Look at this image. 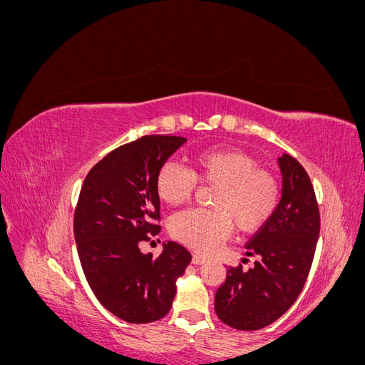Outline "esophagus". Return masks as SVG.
<instances>
[{"instance_id": "34e87169", "label": "esophagus", "mask_w": 365, "mask_h": 365, "mask_svg": "<svg viewBox=\"0 0 365 365\" xmlns=\"http://www.w3.org/2000/svg\"><path fill=\"white\" fill-rule=\"evenodd\" d=\"M205 262H207V259L202 257V256H200V254H193V256H192V263H193V264H202V263H205Z\"/></svg>"}]
</instances>
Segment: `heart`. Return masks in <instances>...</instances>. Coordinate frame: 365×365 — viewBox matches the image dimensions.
<instances>
[{"label": "heart", "mask_w": 365, "mask_h": 365, "mask_svg": "<svg viewBox=\"0 0 365 365\" xmlns=\"http://www.w3.org/2000/svg\"><path fill=\"white\" fill-rule=\"evenodd\" d=\"M192 170L175 161L160 165L155 189L160 200L180 205L192 197L197 181L216 185L213 208H190L175 215L170 233L197 252L215 251L236 225L240 233H256L272 217L280 200V185L272 172L257 168L251 153L235 148L197 152Z\"/></svg>", "instance_id": "heart-1"}]
</instances>
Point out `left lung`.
Listing matches in <instances>:
<instances>
[{"label":"left lung","instance_id":"obj_1","mask_svg":"<svg viewBox=\"0 0 365 365\" xmlns=\"http://www.w3.org/2000/svg\"><path fill=\"white\" fill-rule=\"evenodd\" d=\"M282 200L272 217L247 244L257 256L248 271L230 267L215 297L222 323L237 330H259L279 319L300 295L312 267L319 235V210L311 178L288 153L279 158Z\"/></svg>","mask_w":365,"mask_h":365}]
</instances>
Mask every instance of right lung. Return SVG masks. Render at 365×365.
Returning a JSON list of instances; mask_svg holds the SVG:
<instances>
[{"label": "right lung", "instance_id": "add662e5", "mask_svg": "<svg viewBox=\"0 0 365 365\" xmlns=\"http://www.w3.org/2000/svg\"><path fill=\"white\" fill-rule=\"evenodd\" d=\"M185 141L145 135L109 152L88 172L74 210L88 284L103 307L132 324L157 322L170 311L176 279L192 260L176 242L164 244L155 259L140 251L141 242L161 231L157 172Z\"/></svg>", "mask_w": 365, "mask_h": 365}]
</instances>
